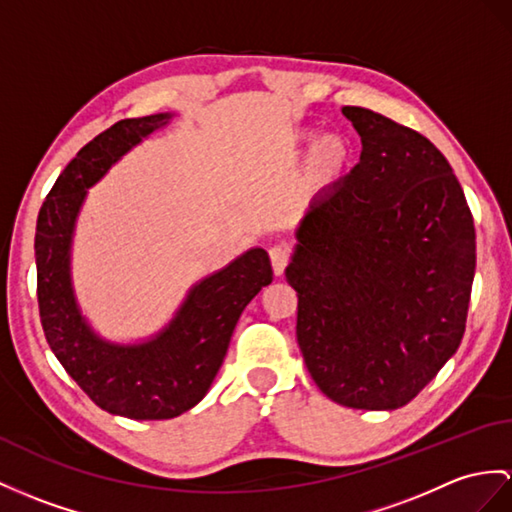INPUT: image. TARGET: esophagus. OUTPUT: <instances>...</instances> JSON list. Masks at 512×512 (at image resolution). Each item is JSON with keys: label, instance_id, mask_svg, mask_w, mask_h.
Masks as SVG:
<instances>
[{"label": "esophagus", "instance_id": "34e87169", "mask_svg": "<svg viewBox=\"0 0 512 512\" xmlns=\"http://www.w3.org/2000/svg\"><path fill=\"white\" fill-rule=\"evenodd\" d=\"M269 258H271V267H273V271H276V276H282L286 265H289V258H291L289 245H284V243L273 245L269 249Z\"/></svg>", "mask_w": 512, "mask_h": 512}]
</instances>
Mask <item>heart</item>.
Masks as SVG:
<instances>
[{
	"label": "heart",
	"instance_id": "b5f03b06",
	"mask_svg": "<svg viewBox=\"0 0 512 512\" xmlns=\"http://www.w3.org/2000/svg\"><path fill=\"white\" fill-rule=\"evenodd\" d=\"M313 134H304V139H310ZM345 143L339 139V136L328 134L321 136L313 145H310L308 152V171L310 176H315L319 180H326L334 176L336 171L341 169L343 160H345Z\"/></svg>",
	"mask_w": 512,
	"mask_h": 512
}]
</instances>
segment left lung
Returning <instances> with one entry per match:
<instances>
[{
  "mask_svg": "<svg viewBox=\"0 0 512 512\" xmlns=\"http://www.w3.org/2000/svg\"><path fill=\"white\" fill-rule=\"evenodd\" d=\"M343 115L360 134V162L308 208L286 282L321 393L395 410L463 339L476 228L450 162L426 136L369 108Z\"/></svg>",
  "mask_w": 512,
  "mask_h": 512,
  "instance_id": "1",
  "label": "left lung"
}]
</instances>
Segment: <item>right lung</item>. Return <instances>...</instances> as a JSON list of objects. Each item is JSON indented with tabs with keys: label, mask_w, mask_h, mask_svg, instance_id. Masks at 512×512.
I'll return each instance as SVG.
<instances>
[{
	"label": "right lung",
	"mask_w": 512,
	"mask_h": 512,
	"mask_svg": "<svg viewBox=\"0 0 512 512\" xmlns=\"http://www.w3.org/2000/svg\"><path fill=\"white\" fill-rule=\"evenodd\" d=\"M169 119V112L121 119L86 143L45 197L34 236L36 297L49 347L99 408L143 421L173 419L202 402L243 308L273 280L265 249H249L195 284L169 326L139 345L99 339L82 317L71 286V239L86 189Z\"/></svg>",
	"instance_id": "add662e5"
}]
</instances>
